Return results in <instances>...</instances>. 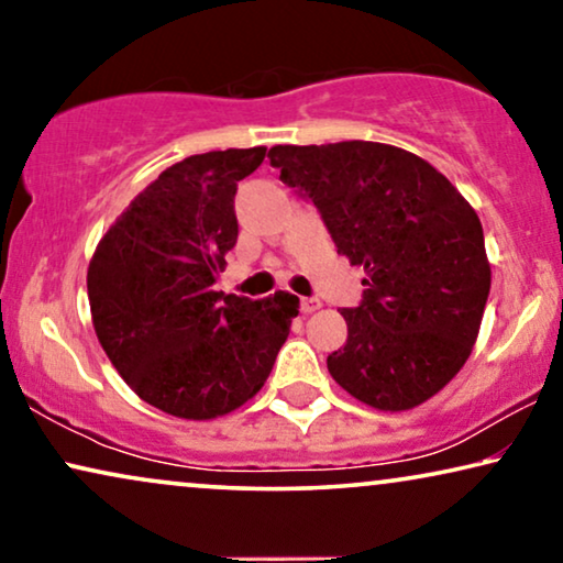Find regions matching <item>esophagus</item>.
I'll return each instance as SVG.
<instances>
[{"instance_id":"34e87169","label":"esophagus","mask_w":563,"mask_h":563,"mask_svg":"<svg viewBox=\"0 0 563 563\" xmlns=\"http://www.w3.org/2000/svg\"><path fill=\"white\" fill-rule=\"evenodd\" d=\"M299 307H302V312H305V314H312V312H318V310H320L322 302H320V299L307 297V299H302V305H299Z\"/></svg>"}]
</instances>
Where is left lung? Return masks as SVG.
Returning <instances> with one entry per match:
<instances>
[{"instance_id":"1","label":"left lung","mask_w":563,"mask_h":563,"mask_svg":"<svg viewBox=\"0 0 563 563\" xmlns=\"http://www.w3.org/2000/svg\"><path fill=\"white\" fill-rule=\"evenodd\" d=\"M268 158L312 199L338 253L366 272L364 302L341 310L349 341L328 356L330 376L384 412L438 395L472 356L489 297L474 207L397 145H274Z\"/></svg>"}]
</instances>
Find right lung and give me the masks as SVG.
I'll list each match as a JSON object with an SVG mask.
<instances>
[{"label": "right lung", "instance_id": "right-lung-1", "mask_svg": "<svg viewBox=\"0 0 563 563\" xmlns=\"http://www.w3.org/2000/svg\"><path fill=\"white\" fill-rule=\"evenodd\" d=\"M256 148L197 153L168 166L112 222L89 261L87 291L107 358L143 402L212 420L249 402L272 374L299 299L214 291L238 241V181Z\"/></svg>", "mask_w": 563, "mask_h": 563}]
</instances>
